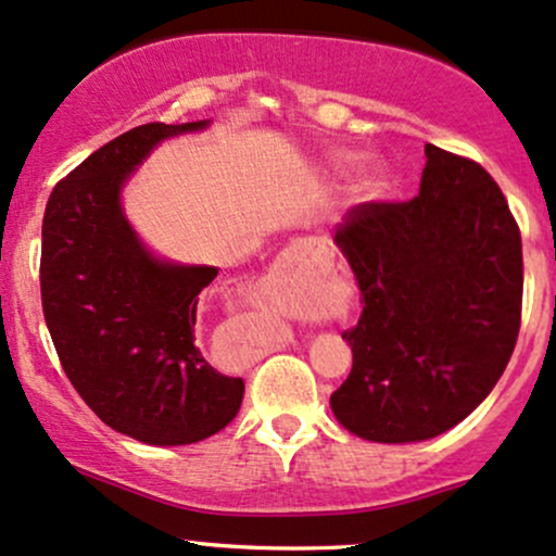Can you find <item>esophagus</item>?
Listing matches in <instances>:
<instances>
[{
  "label": "esophagus",
  "instance_id": "esophagus-1",
  "mask_svg": "<svg viewBox=\"0 0 556 556\" xmlns=\"http://www.w3.org/2000/svg\"><path fill=\"white\" fill-rule=\"evenodd\" d=\"M321 250H325V248H321L316 240H298L295 245L290 248L288 258L292 261V258H301V255H319Z\"/></svg>",
  "mask_w": 556,
  "mask_h": 556
}]
</instances>
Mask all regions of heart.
<instances>
[{"label":"heart","mask_w":556,"mask_h":556,"mask_svg":"<svg viewBox=\"0 0 556 556\" xmlns=\"http://www.w3.org/2000/svg\"><path fill=\"white\" fill-rule=\"evenodd\" d=\"M353 163H356V155L345 150L329 152V155H325V168L332 170V174H343V170L353 166ZM386 185H388L386 168H382L380 163L369 161V163H362L356 174H353L351 194L356 200H375L377 194L386 189Z\"/></svg>","instance_id":"1"}]
</instances>
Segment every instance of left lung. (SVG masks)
Here are the masks:
<instances>
[{
	"label": "left lung",
	"mask_w": 556,
	"mask_h": 556,
	"mask_svg": "<svg viewBox=\"0 0 556 556\" xmlns=\"http://www.w3.org/2000/svg\"><path fill=\"white\" fill-rule=\"evenodd\" d=\"M425 155L417 198L362 203L334 229L364 311L343 332L353 367L329 406L375 443L459 425L504 375L520 332L522 240L504 192L469 157L435 144Z\"/></svg>",
	"instance_id": "1"
}]
</instances>
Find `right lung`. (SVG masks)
<instances>
[{"mask_svg":"<svg viewBox=\"0 0 556 556\" xmlns=\"http://www.w3.org/2000/svg\"><path fill=\"white\" fill-rule=\"evenodd\" d=\"M205 126L144 124L102 144L58 181L41 224V308L60 364L102 422L150 446L216 435L245 393L194 345L198 295L218 268L155 258L121 205L163 139Z\"/></svg>","mask_w":556,"mask_h":556,"instance_id":"1","label":"right lung"}]
</instances>
